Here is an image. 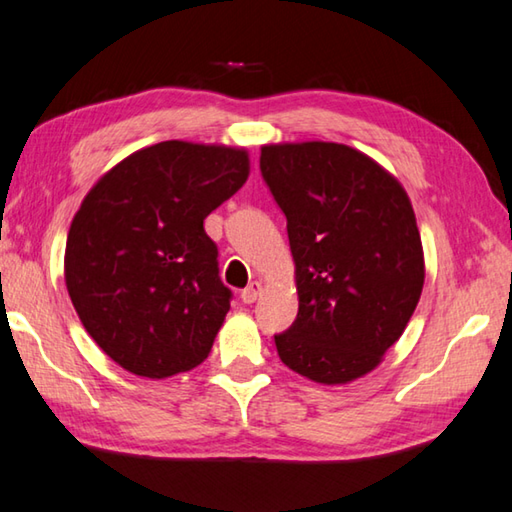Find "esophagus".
Here are the masks:
<instances>
[{
	"instance_id": "1",
	"label": "esophagus",
	"mask_w": 512,
	"mask_h": 512,
	"mask_svg": "<svg viewBox=\"0 0 512 512\" xmlns=\"http://www.w3.org/2000/svg\"><path fill=\"white\" fill-rule=\"evenodd\" d=\"M260 289H263V285H260L258 281H252V283H249L245 289H243V292H240V301H243V303H254L256 301V298L260 296Z\"/></svg>"
}]
</instances>
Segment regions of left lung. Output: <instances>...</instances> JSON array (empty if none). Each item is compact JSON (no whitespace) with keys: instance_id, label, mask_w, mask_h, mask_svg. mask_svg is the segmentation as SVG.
Wrapping results in <instances>:
<instances>
[{"instance_id":"8db88e82","label":"left lung","mask_w":512,"mask_h":512,"mask_svg":"<svg viewBox=\"0 0 512 512\" xmlns=\"http://www.w3.org/2000/svg\"><path fill=\"white\" fill-rule=\"evenodd\" d=\"M260 171L296 267L298 314L274 336L278 356L316 383L361 379L401 339L426 278L406 189L339 142L265 144Z\"/></svg>"}]
</instances>
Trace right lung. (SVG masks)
<instances>
[{"instance_id": "right-lung-1", "label": "right lung", "mask_w": 512, "mask_h": 512, "mask_svg": "<svg viewBox=\"0 0 512 512\" xmlns=\"http://www.w3.org/2000/svg\"><path fill=\"white\" fill-rule=\"evenodd\" d=\"M247 176L245 149L167 140L131 153L84 196L66 238V289L120 368L167 379L209 356L231 292L205 218Z\"/></svg>"}]
</instances>
